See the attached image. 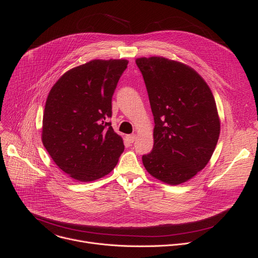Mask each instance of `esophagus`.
Segmentation results:
<instances>
[{"label": "esophagus", "mask_w": 258, "mask_h": 258, "mask_svg": "<svg viewBox=\"0 0 258 258\" xmlns=\"http://www.w3.org/2000/svg\"><path fill=\"white\" fill-rule=\"evenodd\" d=\"M126 138V140L130 142V143H133L135 140H136V138H137V136L136 135H127V136L125 137Z\"/></svg>", "instance_id": "esophagus-1"}]
</instances>
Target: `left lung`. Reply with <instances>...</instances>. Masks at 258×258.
<instances>
[{
  "mask_svg": "<svg viewBox=\"0 0 258 258\" xmlns=\"http://www.w3.org/2000/svg\"><path fill=\"white\" fill-rule=\"evenodd\" d=\"M154 115V147L142 156L154 178L179 185L204 168L221 131L218 108L206 81L189 66L161 56L140 57Z\"/></svg>",
  "mask_w": 258,
  "mask_h": 258,
  "instance_id": "8db88e82",
  "label": "left lung"
}]
</instances>
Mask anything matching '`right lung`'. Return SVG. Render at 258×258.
<instances>
[{
  "mask_svg": "<svg viewBox=\"0 0 258 258\" xmlns=\"http://www.w3.org/2000/svg\"><path fill=\"white\" fill-rule=\"evenodd\" d=\"M126 59H94L67 71L48 95L42 141L55 164L80 182L110 173L124 151L111 122L112 97Z\"/></svg>",
  "mask_w": 258,
  "mask_h": 258,
  "instance_id": "1",
  "label": "right lung"
}]
</instances>
